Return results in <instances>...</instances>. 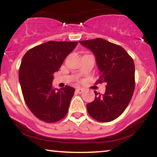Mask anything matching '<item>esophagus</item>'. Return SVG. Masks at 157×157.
<instances>
[{
	"label": "esophagus",
	"mask_w": 157,
	"mask_h": 157,
	"mask_svg": "<svg viewBox=\"0 0 157 157\" xmlns=\"http://www.w3.org/2000/svg\"><path fill=\"white\" fill-rule=\"evenodd\" d=\"M84 91H85V90H84V89H82V88H77V89H76V91L79 94L82 93Z\"/></svg>",
	"instance_id": "obj_1"
}]
</instances>
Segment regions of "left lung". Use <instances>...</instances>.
I'll list each match as a JSON object with an SVG mask.
<instances>
[{"mask_svg":"<svg viewBox=\"0 0 157 157\" xmlns=\"http://www.w3.org/2000/svg\"><path fill=\"white\" fill-rule=\"evenodd\" d=\"M79 43L94 55L100 71L98 82L107 83L103 95L94 91V100L86 105L88 112L99 122L112 121L123 113L134 94V60L123 48L104 39Z\"/></svg>","mask_w":157,"mask_h":157,"instance_id":"obj_1","label":"left lung"}]
</instances>
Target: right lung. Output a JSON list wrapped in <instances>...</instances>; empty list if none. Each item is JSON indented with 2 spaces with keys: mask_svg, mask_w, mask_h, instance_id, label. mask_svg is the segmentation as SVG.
<instances>
[{
  "mask_svg": "<svg viewBox=\"0 0 157 157\" xmlns=\"http://www.w3.org/2000/svg\"><path fill=\"white\" fill-rule=\"evenodd\" d=\"M77 44L48 41L31 48L23 57L18 75L23 98L32 113L43 121L57 122L68 112L75 89L68 86L54 89L53 74Z\"/></svg>",
  "mask_w": 157,
  "mask_h": 157,
  "instance_id": "obj_1",
  "label": "right lung"
}]
</instances>
